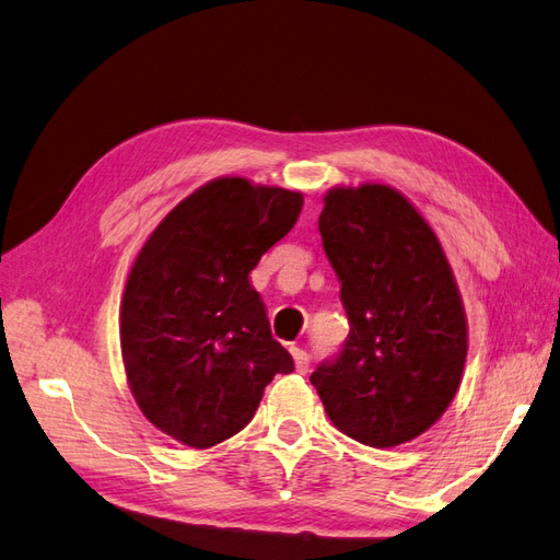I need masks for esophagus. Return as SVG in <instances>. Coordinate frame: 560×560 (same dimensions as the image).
<instances>
[{"label":"esophagus","mask_w":560,"mask_h":560,"mask_svg":"<svg viewBox=\"0 0 560 560\" xmlns=\"http://www.w3.org/2000/svg\"><path fill=\"white\" fill-rule=\"evenodd\" d=\"M290 352H292V358H294V366H296L299 374H306L308 366H311V358H308V352L303 350V348H296V346H292V348H290Z\"/></svg>","instance_id":"34e87169"}]
</instances>
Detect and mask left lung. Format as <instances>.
I'll use <instances>...</instances> for the list:
<instances>
[{
  "instance_id": "1",
  "label": "left lung",
  "mask_w": 560,
  "mask_h": 560,
  "mask_svg": "<svg viewBox=\"0 0 560 560\" xmlns=\"http://www.w3.org/2000/svg\"><path fill=\"white\" fill-rule=\"evenodd\" d=\"M317 226L350 334L311 383L354 442H411L444 416L467 360V317L446 252L413 202L387 184L334 186Z\"/></svg>"
}]
</instances>
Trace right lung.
I'll return each mask as SVG.
<instances>
[{
	"label": "right lung",
	"instance_id": "add662e5",
	"mask_svg": "<svg viewBox=\"0 0 560 560\" xmlns=\"http://www.w3.org/2000/svg\"><path fill=\"white\" fill-rule=\"evenodd\" d=\"M301 208V191L217 177L177 202L135 257L118 315L124 369L144 418L175 442H226L273 376L294 369L249 273Z\"/></svg>",
	"mask_w": 560,
	"mask_h": 560
}]
</instances>
